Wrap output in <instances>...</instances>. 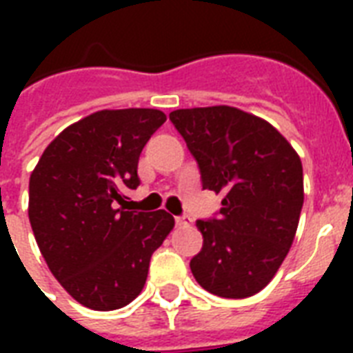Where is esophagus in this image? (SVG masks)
<instances>
[{
	"label": "esophagus",
	"mask_w": 353,
	"mask_h": 353,
	"mask_svg": "<svg viewBox=\"0 0 353 353\" xmlns=\"http://www.w3.org/2000/svg\"><path fill=\"white\" fill-rule=\"evenodd\" d=\"M176 223L179 227H192L194 225V220H192V218H190V216H177Z\"/></svg>",
	"instance_id": "obj_1"
}]
</instances>
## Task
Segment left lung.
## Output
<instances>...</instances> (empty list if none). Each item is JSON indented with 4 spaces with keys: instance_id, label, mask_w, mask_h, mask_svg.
I'll return each mask as SVG.
<instances>
[{
    "instance_id": "obj_1",
    "label": "left lung",
    "mask_w": 353,
    "mask_h": 353,
    "mask_svg": "<svg viewBox=\"0 0 353 353\" xmlns=\"http://www.w3.org/2000/svg\"><path fill=\"white\" fill-rule=\"evenodd\" d=\"M170 121L201 172L203 188L221 194L218 220H198L203 249L194 279L212 295L247 299L273 280L295 238L302 163L268 121L232 106L176 110Z\"/></svg>"
}]
</instances>
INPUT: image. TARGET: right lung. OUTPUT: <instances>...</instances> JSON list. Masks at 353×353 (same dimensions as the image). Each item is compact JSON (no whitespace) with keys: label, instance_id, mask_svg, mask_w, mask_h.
Here are the masks:
<instances>
[{"label":"right lung","instance_id":"obj_1","mask_svg":"<svg viewBox=\"0 0 353 353\" xmlns=\"http://www.w3.org/2000/svg\"><path fill=\"white\" fill-rule=\"evenodd\" d=\"M166 121L159 110H101L52 139L29 179V221L62 288L97 312L124 307L143 291L150 258L174 229L166 210L130 212L139 155Z\"/></svg>","mask_w":353,"mask_h":353}]
</instances>
